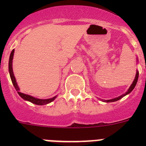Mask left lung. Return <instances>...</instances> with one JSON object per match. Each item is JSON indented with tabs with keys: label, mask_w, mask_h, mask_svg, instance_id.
Returning <instances> with one entry per match:
<instances>
[{
	"label": "left lung",
	"mask_w": 146,
	"mask_h": 146,
	"mask_svg": "<svg viewBox=\"0 0 146 146\" xmlns=\"http://www.w3.org/2000/svg\"><path fill=\"white\" fill-rule=\"evenodd\" d=\"M137 61H138V58H137ZM138 76H139V72L137 70L136 75H135V79H134V80H133V82H132V83H131V86H130V87L129 88V89H128V90H127V91H126V92L125 93V94H122V95L119 96H118V97L114 98V99H108V100H102V102H116V101H118V100H119V99H121V98H123V96H126L127 94H130V93H131V91H133V89L135 88V86H136L137 82V80H138Z\"/></svg>",
	"instance_id": "1"
}]
</instances>
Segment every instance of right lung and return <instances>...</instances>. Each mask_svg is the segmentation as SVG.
Returning <instances> with one entry per match:
<instances>
[{"mask_svg":"<svg viewBox=\"0 0 146 146\" xmlns=\"http://www.w3.org/2000/svg\"><path fill=\"white\" fill-rule=\"evenodd\" d=\"M14 53H15V50H13L11 51V54H10L9 57V72L10 77H11V82L13 83V86H15L16 91H17L18 94L20 95V97L23 98L24 100L25 101H28L30 102L33 103V104H37V105H44V104H47L49 103L52 102V101H54L55 99V98L57 97V96H54L52 98H50V99H37V98H35L32 96H30L28 94H23V93L20 92V88L18 86L17 82L16 81V78L15 77V74H14V72H13V69H12V60H13V57H14Z\"/></svg>","mask_w":146,"mask_h":146,"instance_id":"1","label":"right lung"}]
</instances>
